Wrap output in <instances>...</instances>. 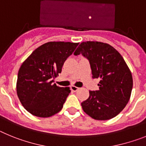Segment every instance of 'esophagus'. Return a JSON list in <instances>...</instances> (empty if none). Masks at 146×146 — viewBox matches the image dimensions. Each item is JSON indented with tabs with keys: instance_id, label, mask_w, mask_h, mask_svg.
I'll return each instance as SVG.
<instances>
[{
	"instance_id": "obj_1",
	"label": "esophagus",
	"mask_w": 146,
	"mask_h": 146,
	"mask_svg": "<svg viewBox=\"0 0 146 146\" xmlns=\"http://www.w3.org/2000/svg\"><path fill=\"white\" fill-rule=\"evenodd\" d=\"M70 89H71L72 91H73V92H76V91L78 90L79 88L77 87H76V86H71V87H70Z\"/></svg>"
}]
</instances>
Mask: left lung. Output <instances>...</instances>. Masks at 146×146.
I'll list each match as a JSON object with an SVG mask.
<instances>
[{"label":"left lung","instance_id":"left-lung-1","mask_svg":"<svg viewBox=\"0 0 146 146\" xmlns=\"http://www.w3.org/2000/svg\"><path fill=\"white\" fill-rule=\"evenodd\" d=\"M82 54L89 59L92 78H101L99 90L90 91V96L82 102L84 111L95 120L113 118L129 102L133 87L131 71L123 56L107 43L83 42L75 55Z\"/></svg>","mask_w":146,"mask_h":146}]
</instances>
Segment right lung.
I'll use <instances>...</instances> for the list:
<instances>
[{
    "label": "right lung",
    "mask_w": 146,
    "mask_h": 146,
    "mask_svg": "<svg viewBox=\"0 0 146 146\" xmlns=\"http://www.w3.org/2000/svg\"><path fill=\"white\" fill-rule=\"evenodd\" d=\"M78 45L70 42H48L35 49L21 64L16 90L20 103L29 113L48 117L62 109L70 90L53 82Z\"/></svg>",
    "instance_id": "right-lung-1"
}]
</instances>
